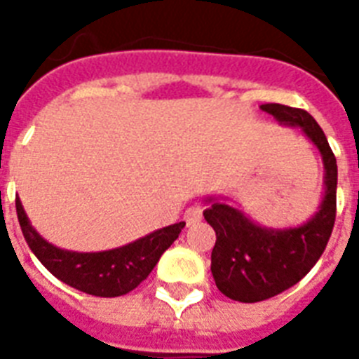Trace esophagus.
<instances>
[{
  "label": "esophagus",
  "instance_id": "obj_1",
  "mask_svg": "<svg viewBox=\"0 0 359 359\" xmlns=\"http://www.w3.org/2000/svg\"><path fill=\"white\" fill-rule=\"evenodd\" d=\"M203 218V207L201 205H191V207H188V210L184 212V219H186V224L188 225H194L197 224V222H201Z\"/></svg>",
  "mask_w": 359,
  "mask_h": 359
}]
</instances>
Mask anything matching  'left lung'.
Wrapping results in <instances>:
<instances>
[{"mask_svg": "<svg viewBox=\"0 0 359 359\" xmlns=\"http://www.w3.org/2000/svg\"><path fill=\"white\" fill-rule=\"evenodd\" d=\"M261 109L279 124L302 128L317 147L324 163V194L318 210L306 224L285 229L259 225L216 197L205 199L208 207L203 216L216 231L210 257L216 287L244 304L268 300L298 283L324 253L335 224L337 162L323 128L304 109L283 104H264Z\"/></svg>", "mask_w": 359, "mask_h": 359, "instance_id": "8db88e82", "label": "left lung"}]
</instances>
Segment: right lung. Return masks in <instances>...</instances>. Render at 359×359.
I'll return each instance as SVG.
<instances>
[{"mask_svg":"<svg viewBox=\"0 0 359 359\" xmlns=\"http://www.w3.org/2000/svg\"><path fill=\"white\" fill-rule=\"evenodd\" d=\"M16 214L25 242L36 259L63 283L100 298H115L134 290L152 272L163 251L179 238L186 225L184 222L168 225L115 250L80 253L61 250L42 238L33 229L20 199H16Z\"/></svg>","mask_w":359,"mask_h":359,"instance_id":"1","label":"right lung"}]
</instances>
